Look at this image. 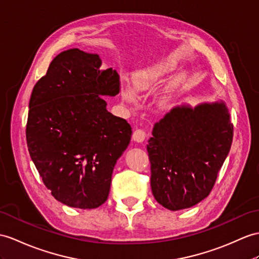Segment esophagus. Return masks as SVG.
<instances>
[{
	"instance_id": "esophagus-1",
	"label": "esophagus",
	"mask_w": 259,
	"mask_h": 259,
	"mask_svg": "<svg viewBox=\"0 0 259 259\" xmlns=\"http://www.w3.org/2000/svg\"><path fill=\"white\" fill-rule=\"evenodd\" d=\"M146 138V132L141 128H137L133 134V140L137 143H143Z\"/></svg>"
}]
</instances>
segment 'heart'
I'll return each instance as SVG.
<instances>
[{
  "instance_id": "obj_1",
  "label": "heart",
  "mask_w": 259,
  "mask_h": 259,
  "mask_svg": "<svg viewBox=\"0 0 259 259\" xmlns=\"http://www.w3.org/2000/svg\"><path fill=\"white\" fill-rule=\"evenodd\" d=\"M175 70V65L171 62H156L133 75V85L122 84L121 94L123 99L130 104L137 102V92L146 93L158 85L167 75ZM166 98H161L160 102L165 103Z\"/></svg>"
}]
</instances>
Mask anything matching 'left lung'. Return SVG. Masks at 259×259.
<instances>
[{"label": "left lung", "instance_id": "1", "mask_svg": "<svg viewBox=\"0 0 259 259\" xmlns=\"http://www.w3.org/2000/svg\"><path fill=\"white\" fill-rule=\"evenodd\" d=\"M232 141L233 124L223 101L175 106L155 123L147 145L157 202L178 211L205 199Z\"/></svg>", "mask_w": 259, "mask_h": 259}]
</instances>
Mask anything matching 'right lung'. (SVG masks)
<instances>
[{"mask_svg": "<svg viewBox=\"0 0 259 259\" xmlns=\"http://www.w3.org/2000/svg\"><path fill=\"white\" fill-rule=\"evenodd\" d=\"M101 65L98 54L65 50L29 100L30 158L54 198L77 209L105 202L113 169L132 136L131 125L106 110L102 98L118 94L119 77Z\"/></svg>", "mask_w": 259, "mask_h": 259, "instance_id": "right-lung-1", "label": "right lung"}]
</instances>
